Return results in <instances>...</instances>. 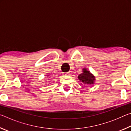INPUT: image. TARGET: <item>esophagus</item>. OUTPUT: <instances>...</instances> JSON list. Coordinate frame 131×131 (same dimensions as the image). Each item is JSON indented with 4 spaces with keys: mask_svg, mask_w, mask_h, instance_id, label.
Segmentation results:
<instances>
[{
    "mask_svg": "<svg viewBox=\"0 0 131 131\" xmlns=\"http://www.w3.org/2000/svg\"><path fill=\"white\" fill-rule=\"evenodd\" d=\"M63 76H69V73H68V72H67V73H63Z\"/></svg>",
    "mask_w": 131,
    "mask_h": 131,
    "instance_id": "esophagus-1",
    "label": "esophagus"
}]
</instances>
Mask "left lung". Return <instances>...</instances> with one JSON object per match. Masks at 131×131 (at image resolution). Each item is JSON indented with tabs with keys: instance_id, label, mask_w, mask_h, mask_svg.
<instances>
[{
	"instance_id": "obj_1",
	"label": "left lung",
	"mask_w": 131,
	"mask_h": 131,
	"mask_svg": "<svg viewBox=\"0 0 131 131\" xmlns=\"http://www.w3.org/2000/svg\"><path fill=\"white\" fill-rule=\"evenodd\" d=\"M78 79L80 81L82 82L85 85H91L94 84L95 80V77L94 75L90 73L89 70H88L86 68H84L83 69V73L80 74L78 76Z\"/></svg>"
}]
</instances>
